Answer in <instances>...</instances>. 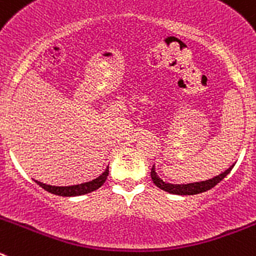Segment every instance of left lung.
<instances>
[{
  "label": "left lung",
  "instance_id": "obj_1",
  "mask_svg": "<svg viewBox=\"0 0 256 256\" xmlns=\"http://www.w3.org/2000/svg\"><path fill=\"white\" fill-rule=\"evenodd\" d=\"M232 168H234V165L230 166L227 170L222 172L220 174H218L216 177H212L206 180L187 183V184H173V183L164 182V180L156 174L155 166H152V169H151V180L155 183L156 187H159V188L164 190V191L169 192V194H174V195H196V194H201V192H205L208 191V190L212 188L214 186H216L222 180H224L226 176L232 170Z\"/></svg>",
  "mask_w": 256,
  "mask_h": 256
}]
</instances>
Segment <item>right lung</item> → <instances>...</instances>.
Masks as SVG:
<instances>
[{
  "mask_svg": "<svg viewBox=\"0 0 256 256\" xmlns=\"http://www.w3.org/2000/svg\"><path fill=\"white\" fill-rule=\"evenodd\" d=\"M108 176V166L105 169L102 174H100L98 177L94 178L92 180H88L84 183H79V184H73V186H52V184H47V183L40 182V180H36L37 184H40L42 188H44L46 191L51 192L54 195L58 196H79L84 195L88 192H92L94 190L100 188L105 183L106 178Z\"/></svg>",
  "mask_w": 256,
  "mask_h": 256,
  "instance_id": "right-lung-1",
  "label": "right lung"
}]
</instances>
